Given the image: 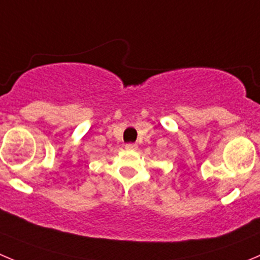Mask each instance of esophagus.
<instances>
[{
    "label": "esophagus",
    "instance_id": "obj_1",
    "mask_svg": "<svg viewBox=\"0 0 260 260\" xmlns=\"http://www.w3.org/2000/svg\"><path fill=\"white\" fill-rule=\"evenodd\" d=\"M125 150H129V151L137 150V145H136V143H128V145H125Z\"/></svg>",
    "mask_w": 260,
    "mask_h": 260
}]
</instances>
